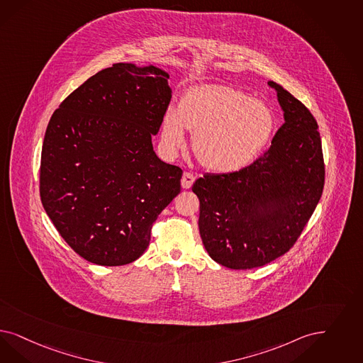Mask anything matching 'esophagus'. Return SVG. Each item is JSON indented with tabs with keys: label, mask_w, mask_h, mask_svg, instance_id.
<instances>
[{
	"label": "esophagus",
	"mask_w": 363,
	"mask_h": 363,
	"mask_svg": "<svg viewBox=\"0 0 363 363\" xmlns=\"http://www.w3.org/2000/svg\"><path fill=\"white\" fill-rule=\"evenodd\" d=\"M194 179H196V177L191 174V173H184V175H182V179H181V185H182V188H191V185L194 184Z\"/></svg>",
	"instance_id": "1"
}]
</instances>
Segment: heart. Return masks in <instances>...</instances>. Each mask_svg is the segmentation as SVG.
I'll return each mask as SVG.
<instances>
[{
    "label": "heart",
    "mask_w": 363,
    "mask_h": 363,
    "mask_svg": "<svg viewBox=\"0 0 363 363\" xmlns=\"http://www.w3.org/2000/svg\"><path fill=\"white\" fill-rule=\"evenodd\" d=\"M186 130L194 133L193 150L206 169L233 173L263 152L274 135L275 116L264 101L242 91L203 84L188 89L178 108L163 115L161 142L169 155L185 147Z\"/></svg>",
    "instance_id": "b5f03b06"
}]
</instances>
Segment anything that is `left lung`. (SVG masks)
I'll list each match as a JSON object with an SVG mask.
<instances>
[{
  "mask_svg": "<svg viewBox=\"0 0 363 363\" xmlns=\"http://www.w3.org/2000/svg\"><path fill=\"white\" fill-rule=\"evenodd\" d=\"M284 123L271 147L250 166L205 174L191 190L200 200L202 244L216 263L250 269L292 248L325 185L318 123L308 108L275 82Z\"/></svg>",
  "mask_w": 363,
  "mask_h": 363,
  "instance_id": "8db88e82",
  "label": "left lung"
}]
</instances>
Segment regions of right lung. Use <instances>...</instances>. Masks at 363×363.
I'll return each instance as SVG.
<instances>
[{
    "label": "right lung",
    "mask_w": 363,
    "mask_h": 363,
    "mask_svg": "<svg viewBox=\"0 0 363 363\" xmlns=\"http://www.w3.org/2000/svg\"><path fill=\"white\" fill-rule=\"evenodd\" d=\"M161 68L116 63L91 76L45 131L40 197L65 242L89 263H133L181 191L182 170L152 149L172 99Z\"/></svg>",
    "instance_id": "1"
}]
</instances>
